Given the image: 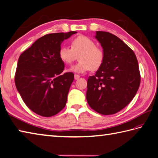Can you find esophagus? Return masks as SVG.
<instances>
[{"label": "esophagus", "mask_w": 158, "mask_h": 158, "mask_svg": "<svg viewBox=\"0 0 158 158\" xmlns=\"http://www.w3.org/2000/svg\"><path fill=\"white\" fill-rule=\"evenodd\" d=\"M80 77V76L79 75H77V74H75V80H77V79H78Z\"/></svg>", "instance_id": "esophagus-1"}]
</instances>
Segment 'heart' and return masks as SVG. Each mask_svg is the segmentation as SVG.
Listing matches in <instances>:
<instances>
[{
    "mask_svg": "<svg viewBox=\"0 0 158 158\" xmlns=\"http://www.w3.org/2000/svg\"><path fill=\"white\" fill-rule=\"evenodd\" d=\"M79 56V62L72 69L78 73L97 70L105 60L103 49L96 45V43L88 36L80 35L71 41V48L64 45L59 50V57L66 64H72Z\"/></svg>",
    "mask_w": 158,
    "mask_h": 158,
    "instance_id": "heart-1",
    "label": "heart"
}]
</instances>
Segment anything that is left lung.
Here are the masks:
<instances>
[{"instance_id": "1", "label": "left lung", "mask_w": 158, "mask_h": 158, "mask_svg": "<svg viewBox=\"0 0 158 158\" xmlns=\"http://www.w3.org/2000/svg\"><path fill=\"white\" fill-rule=\"evenodd\" d=\"M96 38L105 52V60L95 75L88 79V105L102 115H113L132 101L140 83V74L133 50L117 36L97 31Z\"/></svg>"}]
</instances>
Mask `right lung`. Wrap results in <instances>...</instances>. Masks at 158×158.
Instances as JSON below:
<instances>
[{"label":"right lung","instance_id":"1","mask_svg":"<svg viewBox=\"0 0 158 158\" xmlns=\"http://www.w3.org/2000/svg\"><path fill=\"white\" fill-rule=\"evenodd\" d=\"M75 33L46 35L19 56L15 86L26 105L37 115L52 117L64 108L74 74L63 73L59 50L64 40Z\"/></svg>","mask_w":158,"mask_h":158}]
</instances>
